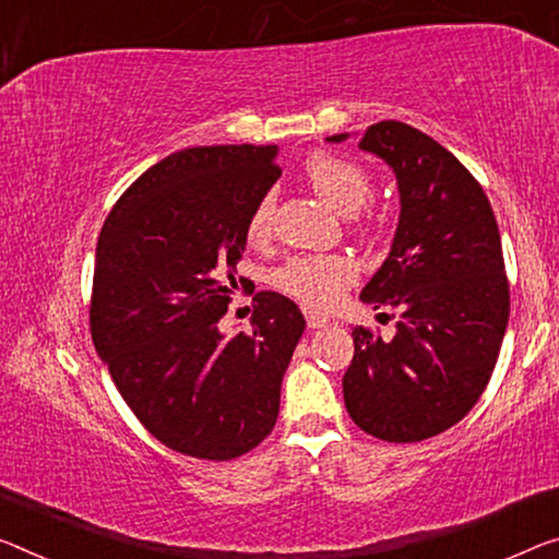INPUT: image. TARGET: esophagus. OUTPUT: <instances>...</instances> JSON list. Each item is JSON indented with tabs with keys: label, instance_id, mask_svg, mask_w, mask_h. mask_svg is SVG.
Here are the masks:
<instances>
[{
	"label": "esophagus",
	"instance_id": "1",
	"mask_svg": "<svg viewBox=\"0 0 559 559\" xmlns=\"http://www.w3.org/2000/svg\"><path fill=\"white\" fill-rule=\"evenodd\" d=\"M305 320H307L309 330H320V328H328V324H330V317L322 314V312H314V309H305Z\"/></svg>",
	"mask_w": 559,
	"mask_h": 559
}]
</instances>
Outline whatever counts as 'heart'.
I'll return each mask as SVG.
<instances>
[{
    "mask_svg": "<svg viewBox=\"0 0 559 559\" xmlns=\"http://www.w3.org/2000/svg\"><path fill=\"white\" fill-rule=\"evenodd\" d=\"M305 177L320 200L330 204L340 214L357 212L372 192V182L365 167L357 162L337 157V154H312L305 165ZM274 197L267 192L247 219V237L260 245L272 231ZM355 264L347 257L337 254H305L289 260L277 272V285L292 297L302 299L309 307H330L342 295V289L355 282Z\"/></svg>",
    "mask_w": 559,
    "mask_h": 559,
    "instance_id": "b5f03b06",
    "label": "heart"
}]
</instances>
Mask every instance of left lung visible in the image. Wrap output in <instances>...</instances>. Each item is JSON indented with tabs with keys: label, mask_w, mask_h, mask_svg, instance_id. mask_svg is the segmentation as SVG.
<instances>
[{
	"label": "left lung",
	"mask_w": 559,
	"mask_h": 559,
	"mask_svg": "<svg viewBox=\"0 0 559 559\" xmlns=\"http://www.w3.org/2000/svg\"><path fill=\"white\" fill-rule=\"evenodd\" d=\"M359 150L394 171L400 192L390 254L359 299L397 307L400 322L392 340L352 330L342 392L367 435L419 442L457 425L492 377L510 317L500 229L477 179L425 132L388 119Z\"/></svg>",
	"instance_id": "left-lung-1"
}]
</instances>
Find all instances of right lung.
Here are the masks:
<instances>
[{
	"mask_svg": "<svg viewBox=\"0 0 559 559\" xmlns=\"http://www.w3.org/2000/svg\"><path fill=\"white\" fill-rule=\"evenodd\" d=\"M277 147L217 144L150 167L109 212L94 254L92 342L119 394L169 450L231 460L280 415L305 317L260 292L252 332L217 322L237 287L247 219L277 182Z\"/></svg>",
	"mask_w": 559,
	"mask_h": 559,
	"instance_id": "obj_1",
	"label": "right lung"
}]
</instances>
